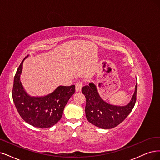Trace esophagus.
<instances>
[{"instance_id": "34e87169", "label": "esophagus", "mask_w": 160, "mask_h": 160, "mask_svg": "<svg viewBox=\"0 0 160 160\" xmlns=\"http://www.w3.org/2000/svg\"><path fill=\"white\" fill-rule=\"evenodd\" d=\"M82 86H83V84H82V82L79 81V82H77L76 83V92H80L82 90Z\"/></svg>"}]
</instances>
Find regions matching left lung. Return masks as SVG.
<instances>
[{"mask_svg": "<svg viewBox=\"0 0 160 160\" xmlns=\"http://www.w3.org/2000/svg\"><path fill=\"white\" fill-rule=\"evenodd\" d=\"M137 83L131 102L127 105L118 106L103 101L93 83L84 86L82 92L86 98L85 112L88 121L103 129H109L119 125L132 110L137 100Z\"/></svg>", "mask_w": 160, "mask_h": 160, "instance_id": "left-lung-1", "label": "left lung"}]
</instances>
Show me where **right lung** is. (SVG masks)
I'll return each mask as SVG.
<instances>
[{
  "mask_svg": "<svg viewBox=\"0 0 160 160\" xmlns=\"http://www.w3.org/2000/svg\"><path fill=\"white\" fill-rule=\"evenodd\" d=\"M23 60L16 71L14 80L12 98L16 109L29 125L38 128L51 127L61 119L65 105L75 92V86H60L45 96H29L20 82Z\"/></svg>",
  "mask_w": 160,
  "mask_h": 160,
  "instance_id": "add662e5",
  "label": "right lung"
}]
</instances>
